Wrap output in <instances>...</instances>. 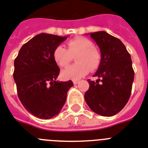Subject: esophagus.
<instances>
[{"mask_svg": "<svg viewBox=\"0 0 148 148\" xmlns=\"http://www.w3.org/2000/svg\"><path fill=\"white\" fill-rule=\"evenodd\" d=\"M73 83H74V85H76V84H77L78 83H79V81H78V80H73Z\"/></svg>", "mask_w": 148, "mask_h": 148, "instance_id": "esophagus-1", "label": "esophagus"}]
</instances>
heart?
<instances>
[{"label":"heart","mask_w":148,"mask_h":148,"mask_svg":"<svg viewBox=\"0 0 148 148\" xmlns=\"http://www.w3.org/2000/svg\"><path fill=\"white\" fill-rule=\"evenodd\" d=\"M74 56L77 64L62 71L64 80H79L91 71L96 70L101 62L99 50L93 47V43L84 37H76L67 42V49L58 46L53 51V58L59 67L68 66Z\"/></svg>","instance_id":"1"}]
</instances>
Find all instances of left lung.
<instances>
[{
    "label": "left lung",
    "instance_id": "left-lung-1",
    "mask_svg": "<svg viewBox=\"0 0 148 148\" xmlns=\"http://www.w3.org/2000/svg\"><path fill=\"white\" fill-rule=\"evenodd\" d=\"M99 46L101 62L93 77L87 80L90 87L85 101L92 111L102 116H112L128 103L134 81L130 54L122 41L105 31L90 33Z\"/></svg>",
    "mask_w": 148,
    "mask_h": 148
}]
</instances>
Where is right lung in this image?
I'll return each instance as SVG.
<instances>
[{
	"label": "right lung",
	"instance_id": "1",
	"mask_svg": "<svg viewBox=\"0 0 148 148\" xmlns=\"http://www.w3.org/2000/svg\"><path fill=\"white\" fill-rule=\"evenodd\" d=\"M68 36L40 33L24 44L14 60V79L18 97L36 117L49 119L62 110L71 80L58 81L60 69L53 51Z\"/></svg>",
	"mask_w": 148,
	"mask_h": 148
}]
</instances>
